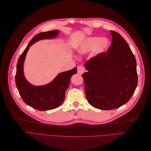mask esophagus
I'll return each instance as SVG.
<instances>
[{
	"label": "esophagus",
	"mask_w": 151,
	"mask_h": 151,
	"mask_svg": "<svg viewBox=\"0 0 151 151\" xmlns=\"http://www.w3.org/2000/svg\"><path fill=\"white\" fill-rule=\"evenodd\" d=\"M85 71H86V68L84 66L79 65L78 67H77V72H78V74H83Z\"/></svg>",
	"instance_id": "1"
}]
</instances>
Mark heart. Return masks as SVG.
Here are the masks:
<instances>
[{
  "instance_id": "heart-1",
  "label": "heart",
  "mask_w": 151,
  "mask_h": 151,
  "mask_svg": "<svg viewBox=\"0 0 151 151\" xmlns=\"http://www.w3.org/2000/svg\"><path fill=\"white\" fill-rule=\"evenodd\" d=\"M108 46L109 41L106 38L90 37L81 44L78 51L81 53H86L94 49L95 54L99 55L106 51Z\"/></svg>"
}]
</instances>
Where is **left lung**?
Wrapping results in <instances>:
<instances>
[{"label":"left lung","mask_w":151,"mask_h":151,"mask_svg":"<svg viewBox=\"0 0 151 151\" xmlns=\"http://www.w3.org/2000/svg\"><path fill=\"white\" fill-rule=\"evenodd\" d=\"M112 43L106 52L90 58L83 74L85 93L96 108L109 110L129 101L138 83L134 53L122 36L110 31Z\"/></svg>","instance_id":"left-lung-1"}]
</instances>
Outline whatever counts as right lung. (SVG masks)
<instances>
[{
  "label": "right lung",
  "instance_id": "1",
  "mask_svg": "<svg viewBox=\"0 0 151 151\" xmlns=\"http://www.w3.org/2000/svg\"><path fill=\"white\" fill-rule=\"evenodd\" d=\"M59 31L53 30L38 33L32 39L18 59L16 74V84L24 102L40 111H45L57 108L65 99V91L70 84V77L77 73V68L59 74L48 84L35 86L25 79L23 63L29 48L36 42L42 39L55 38Z\"/></svg>",
  "mask_w": 151,
  "mask_h": 151
}]
</instances>
